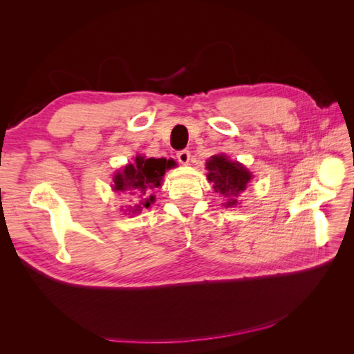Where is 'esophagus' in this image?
I'll return each mask as SVG.
<instances>
[{
	"instance_id": "esophagus-1",
	"label": "esophagus",
	"mask_w": 354,
	"mask_h": 354,
	"mask_svg": "<svg viewBox=\"0 0 354 354\" xmlns=\"http://www.w3.org/2000/svg\"><path fill=\"white\" fill-rule=\"evenodd\" d=\"M177 160L180 164L187 165L189 160H190V152L189 151H180L177 152Z\"/></svg>"
}]
</instances>
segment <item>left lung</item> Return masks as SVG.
<instances>
[{
	"label": "left lung",
	"instance_id": "obj_1",
	"mask_svg": "<svg viewBox=\"0 0 354 354\" xmlns=\"http://www.w3.org/2000/svg\"><path fill=\"white\" fill-rule=\"evenodd\" d=\"M208 174L207 178L212 183L214 192L226 198L224 207H236L238 196L248 186L252 178V174L238 160H230L226 155H214L205 164Z\"/></svg>",
	"mask_w": 354,
	"mask_h": 354
}]
</instances>
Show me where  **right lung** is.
Listing matches in <instances>:
<instances>
[{"label": "right lung", "instance_id": "add662e5", "mask_svg": "<svg viewBox=\"0 0 354 354\" xmlns=\"http://www.w3.org/2000/svg\"><path fill=\"white\" fill-rule=\"evenodd\" d=\"M171 167H174V160L171 159H155L137 155L133 164H128L115 173L112 189L115 192H128L138 199L134 207H128V216L130 214L136 216L152 205L155 202L152 190L160 186L165 171Z\"/></svg>", "mask_w": 354, "mask_h": 354}]
</instances>
